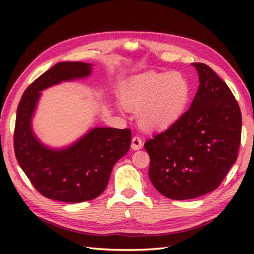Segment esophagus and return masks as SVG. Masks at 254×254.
<instances>
[{
	"mask_svg": "<svg viewBox=\"0 0 254 254\" xmlns=\"http://www.w3.org/2000/svg\"><path fill=\"white\" fill-rule=\"evenodd\" d=\"M142 146H143V142H142L141 137H139V136H134L132 138V144H131L132 149L137 150L139 148H142Z\"/></svg>",
	"mask_w": 254,
	"mask_h": 254,
	"instance_id": "esophagus-1",
	"label": "esophagus"
}]
</instances>
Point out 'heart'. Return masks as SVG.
<instances>
[{"label": "heart", "mask_w": 254, "mask_h": 254, "mask_svg": "<svg viewBox=\"0 0 254 254\" xmlns=\"http://www.w3.org/2000/svg\"><path fill=\"white\" fill-rule=\"evenodd\" d=\"M191 88L180 72H149L137 75L124 85L122 100L148 130H163L179 120L190 99Z\"/></svg>", "instance_id": "obj_1"}]
</instances>
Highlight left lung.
I'll use <instances>...</instances> for the list:
<instances>
[{
    "instance_id": "left-lung-1",
    "label": "left lung",
    "mask_w": 254,
    "mask_h": 254,
    "mask_svg": "<svg viewBox=\"0 0 254 254\" xmlns=\"http://www.w3.org/2000/svg\"><path fill=\"white\" fill-rule=\"evenodd\" d=\"M198 88L174 126L145 143L148 176L159 193L190 199L219 187L238 155L241 112L224 80L204 63H192Z\"/></svg>"
}]
</instances>
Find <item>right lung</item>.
Instances as JSON below:
<instances>
[{"label": "right lung", "mask_w": 254, "mask_h": 254, "mask_svg": "<svg viewBox=\"0 0 254 254\" xmlns=\"http://www.w3.org/2000/svg\"><path fill=\"white\" fill-rule=\"evenodd\" d=\"M91 72L90 63H58L25 90L17 108L16 159L37 191L56 201L79 203L100 195L109 182L113 166L130 149V128L90 127L76 141L62 147L45 144L32 128L41 91L87 78Z\"/></svg>", "instance_id": "add662e5"}]
</instances>
